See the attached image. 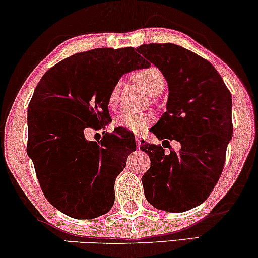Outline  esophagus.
<instances>
[{
	"label": "esophagus",
	"instance_id": "obj_1",
	"mask_svg": "<svg viewBox=\"0 0 258 258\" xmlns=\"http://www.w3.org/2000/svg\"><path fill=\"white\" fill-rule=\"evenodd\" d=\"M136 147L140 148V146H141V136L140 135H136Z\"/></svg>",
	"mask_w": 258,
	"mask_h": 258
}]
</instances>
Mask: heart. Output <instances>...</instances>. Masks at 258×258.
Masks as SVG:
<instances>
[{"label":"heart","mask_w":258,"mask_h":258,"mask_svg":"<svg viewBox=\"0 0 258 258\" xmlns=\"http://www.w3.org/2000/svg\"><path fill=\"white\" fill-rule=\"evenodd\" d=\"M133 81L138 84L142 90L147 92L149 95H159L165 88V78L163 73L155 67H147L134 73L132 76ZM120 91V85L116 84L111 90L109 94V105L111 107L114 106L118 100V95ZM153 122V117L148 113H129L123 112L118 114L113 120L114 125L122 128L126 132L140 133L145 130L147 126Z\"/></svg>","instance_id":"1"}]
</instances>
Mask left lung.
<instances>
[{"instance_id":"left-lung-1","label":"left lung","mask_w":258,"mask_h":258,"mask_svg":"<svg viewBox=\"0 0 258 258\" xmlns=\"http://www.w3.org/2000/svg\"><path fill=\"white\" fill-rule=\"evenodd\" d=\"M136 51L163 73L168 85L166 112L151 132L163 147L174 139L178 152L141 142L151 159L142 176L147 201L157 209L182 213L201 205L221 176L232 139V97L207 59L176 44H145Z\"/></svg>"}]
</instances>
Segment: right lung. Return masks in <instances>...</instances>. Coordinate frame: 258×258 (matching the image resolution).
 Returning a JSON list of instances; mask_svg holds the SVG:
<instances>
[{"mask_svg":"<svg viewBox=\"0 0 258 258\" xmlns=\"http://www.w3.org/2000/svg\"><path fill=\"white\" fill-rule=\"evenodd\" d=\"M149 64L134 47L93 49L50 68L28 104L27 154L44 195L74 219L106 214L114 202V180L136 149L122 128L88 141V129L111 122L109 94L120 76Z\"/></svg>","mask_w":258,"mask_h":258,"instance_id":"add662e5","label":"right lung"}]
</instances>
